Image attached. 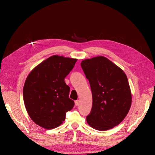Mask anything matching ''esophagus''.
<instances>
[{
  "instance_id": "obj_1",
  "label": "esophagus",
  "mask_w": 155,
  "mask_h": 155,
  "mask_svg": "<svg viewBox=\"0 0 155 155\" xmlns=\"http://www.w3.org/2000/svg\"><path fill=\"white\" fill-rule=\"evenodd\" d=\"M79 103H80V101H78V100H77V101H75V105L76 106H78V104H79Z\"/></svg>"
}]
</instances>
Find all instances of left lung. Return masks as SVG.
<instances>
[{"instance_id": "1", "label": "left lung", "mask_w": 155, "mask_h": 155, "mask_svg": "<svg viewBox=\"0 0 155 155\" xmlns=\"http://www.w3.org/2000/svg\"><path fill=\"white\" fill-rule=\"evenodd\" d=\"M81 65L92 93V107L86 117L88 124L98 130H109L118 125L131 105L127 75L102 56L83 60Z\"/></svg>"}]
</instances>
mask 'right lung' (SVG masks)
<instances>
[{
	"label": "right lung",
	"instance_id": "right-lung-1",
	"mask_svg": "<svg viewBox=\"0 0 155 155\" xmlns=\"http://www.w3.org/2000/svg\"><path fill=\"white\" fill-rule=\"evenodd\" d=\"M77 59L54 55L31 71L23 88L26 109L31 120L40 127L52 129L61 125L66 113L74 106L69 98L70 87L64 79Z\"/></svg>",
	"mask_w": 155,
	"mask_h": 155
}]
</instances>
